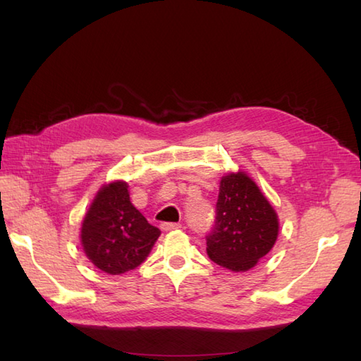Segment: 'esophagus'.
Masks as SVG:
<instances>
[{
    "instance_id": "esophagus-1",
    "label": "esophagus",
    "mask_w": 361,
    "mask_h": 361,
    "mask_svg": "<svg viewBox=\"0 0 361 361\" xmlns=\"http://www.w3.org/2000/svg\"><path fill=\"white\" fill-rule=\"evenodd\" d=\"M178 228H181V225L180 224H161V229H163V231H173V229H178Z\"/></svg>"
}]
</instances>
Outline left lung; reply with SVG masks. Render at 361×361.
Wrapping results in <instances>:
<instances>
[{
	"mask_svg": "<svg viewBox=\"0 0 361 361\" xmlns=\"http://www.w3.org/2000/svg\"><path fill=\"white\" fill-rule=\"evenodd\" d=\"M279 219L250 176L239 171L221 176L216 225L206 237V252L228 270L248 271L274 247Z\"/></svg>",
	"mask_w": 361,
	"mask_h": 361,
	"instance_id": "obj_1",
	"label": "left lung"
}]
</instances>
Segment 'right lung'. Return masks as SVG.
Masks as SVG:
<instances>
[{"mask_svg": "<svg viewBox=\"0 0 361 361\" xmlns=\"http://www.w3.org/2000/svg\"><path fill=\"white\" fill-rule=\"evenodd\" d=\"M161 231L130 202L128 185H104L85 214L80 242L90 262L109 274L135 270L147 259Z\"/></svg>", "mask_w": 361, "mask_h": 361, "instance_id": "add662e5", "label": "right lung"}]
</instances>
